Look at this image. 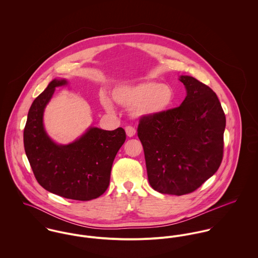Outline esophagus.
Listing matches in <instances>:
<instances>
[{"instance_id":"esophagus-1","label":"esophagus","mask_w":258,"mask_h":258,"mask_svg":"<svg viewBox=\"0 0 258 258\" xmlns=\"http://www.w3.org/2000/svg\"><path fill=\"white\" fill-rule=\"evenodd\" d=\"M125 131H126V134L128 137H133L136 134V129L132 126H127L125 128Z\"/></svg>"}]
</instances>
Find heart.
<instances>
[{"mask_svg": "<svg viewBox=\"0 0 258 258\" xmlns=\"http://www.w3.org/2000/svg\"><path fill=\"white\" fill-rule=\"evenodd\" d=\"M112 98L117 104L131 108L132 114L137 117H153L170 109L175 100V92L169 84L147 80L115 87ZM102 104L107 110L113 109L106 97H102Z\"/></svg>", "mask_w": 258, "mask_h": 258, "instance_id": "heart-1", "label": "heart"}]
</instances>
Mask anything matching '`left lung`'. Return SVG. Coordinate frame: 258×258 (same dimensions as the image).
<instances>
[{"instance_id":"1","label":"left lung","mask_w":258,"mask_h":258,"mask_svg":"<svg viewBox=\"0 0 258 258\" xmlns=\"http://www.w3.org/2000/svg\"><path fill=\"white\" fill-rule=\"evenodd\" d=\"M183 103L161 115L141 117L138 137L143 145L151 186L162 194L195 191L220 168L225 115L214 90L182 75Z\"/></svg>"}]
</instances>
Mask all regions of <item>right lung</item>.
Instances as JSON below:
<instances>
[{
    "instance_id": "1",
    "label": "right lung",
    "mask_w": 258,
    "mask_h": 258,
    "mask_svg": "<svg viewBox=\"0 0 258 258\" xmlns=\"http://www.w3.org/2000/svg\"><path fill=\"white\" fill-rule=\"evenodd\" d=\"M64 84V79H53L34 100L24 129V146L38 184L62 198L85 202L107 189L112 164L126 133L121 127L113 131L92 127L70 145L54 144L43 129L42 114L55 87Z\"/></svg>"
}]
</instances>
